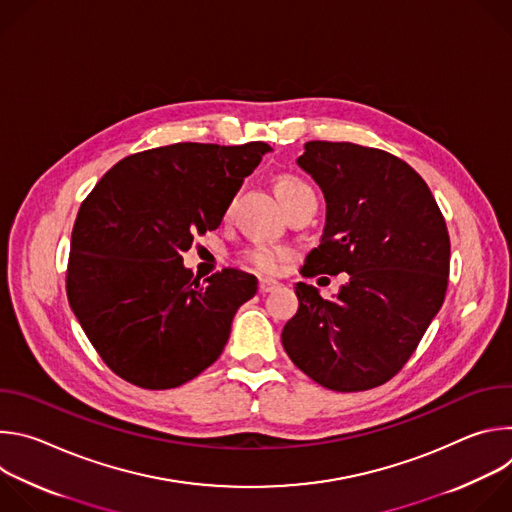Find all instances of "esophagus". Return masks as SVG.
<instances>
[{
  "label": "esophagus",
  "instance_id": "1",
  "mask_svg": "<svg viewBox=\"0 0 512 512\" xmlns=\"http://www.w3.org/2000/svg\"><path fill=\"white\" fill-rule=\"evenodd\" d=\"M277 285H279V283L273 281V279H261V281H259V294L265 296V294H269V291H273Z\"/></svg>",
  "mask_w": 512,
  "mask_h": 512
}]
</instances>
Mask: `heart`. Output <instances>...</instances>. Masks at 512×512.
Wrapping results in <instances>:
<instances>
[{"instance_id": "heart-1", "label": "heart", "mask_w": 512, "mask_h": 512, "mask_svg": "<svg viewBox=\"0 0 512 512\" xmlns=\"http://www.w3.org/2000/svg\"><path fill=\"white\" fill-rule=\"evenodd\" d=\"M273 188H275V196L279 198V202L285 208V212L291 210L294 206H298V204H302L308 198H316L312 186L306 180H302L300 176H294V174H281V176H277ZM231 212H233V200H229L225 204V208H223V218H225V221L231 216ZM241 257L255 271L265 273V275H273L291 257V249L285 247V245L255 243V245H249L241 253Z\"/></svg>"}]
</instances>
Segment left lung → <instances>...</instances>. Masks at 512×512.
<instances>
[{
    "instance_id": "obj_1",
    "label": "left lung",
    "mask_w": 512,
    "mask_h": 512,
    "mask_svg": "<svg viewBox=\"0 0 512 512\" xmlns=\"http://www.w3.org/2000/svg\"><path fill=\"white\" fill-rule=\"evenodd\" d=\"M298 158L322 188L326 227L304 277L348 273L334 300L296 283L281 342L318 385L367 391L393 379L440 312L450 275L446 218L397 156L350 141H308Z\"/></svg>"
}]
</instances>
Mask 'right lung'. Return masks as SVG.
Instances as JSON below:
<instances>
[{
  "label": "right lung",
  "mask_w": 512,
  "mask_h": 512,
  "mask_svg": "<svg viewBox=\"0 0 512 512\" xmlns=\"http://www.w3.org/2000/svg\"><path fill=\"white\" fill-rule=\"evenodd\" d=\"M271 148L172 143L117 162L83 200L70 237L68 304L107 367L141 389H174L221 356L257 279L227 267L200 283L182 265L194 237Z\"/></svg>",
  "instance_id": "1"
}]
</instances>
